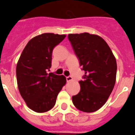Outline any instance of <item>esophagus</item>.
Segmentation results:
<instances>
[{"instance_id":"esophagus-1","label":"esophagus","mask_w":135,"mask_h":135,"mask_svg":"<svg viewBox=\"0 0 135 135\" xmlns=\"http://www.w3.org/2000/svg\"><path fill=\"white\" fill-rule=\"evenodd\" d=\"M72 80H73V77H71V76H68V77H66V81H67V82L71 81Z\"/></svg>"}]
</instances>
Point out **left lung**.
<instances>
[{
    "mask_svg": "<svg viewBox=\"0 0 135 135\" xmlns=\"http://www.w3.org/2000/svg\"><path fill=\"white\" fill-rule=\"evenodd\" d=\"M68 38L79 65L85 71L80 91L73 96V105L84 112L97 111L109 97L116 79V60L105 41L88 32L69 34Z\"/></svg>",
    "mask_w": 135,
    "mask_h": 135,
    "instance_id": "1",
    "label": "left lung"
}]
</instances>
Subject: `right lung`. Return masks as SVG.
<instances>
[{
	"mask_svg": "<svg viewBox=\"0 0 135 135\" xmlns=\"http://www.w3.org/2000/svg\"><path fill=\"white\" fill-rule=\"evenodd\" d=\"M65 35L44 33L30 40L16 66L17 87L30 109L44 113L53 108L58 93L66 84L64 75L48 73L54 48Z\"/></svg>",
	"mask_w": 135,
	"mask_h": 135,
	"instance_id": "1",
	"label": "right lung"
}]
</instances>
